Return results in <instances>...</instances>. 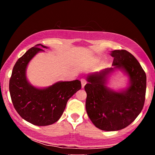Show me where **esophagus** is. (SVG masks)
<instances>
[{
    "label": "esophagus",
    "mask_w": 155,
    "mask_h": 155,
    "mask_svg": "<svg viewBox=\"0 0 155 155\" xmlns=\"http://www.w3.org/2000/svg\"><path fill=\"white\" fill-rule=\"evenodd\" d=\"M81 85H82V87L83 88L84 86H85V85L86 84V80L85 78H81Z\"/></svg>",
    "instance_id": "1"
}]
</instances>
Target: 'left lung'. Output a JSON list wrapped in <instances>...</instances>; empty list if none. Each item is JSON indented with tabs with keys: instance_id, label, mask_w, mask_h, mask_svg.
<instances>
[{
	"instance_id": "obj_1",
	"label": "left lung",
	"mask_w": 155,
	"mask_h": 155,
	"mask_svg": "<svg viewBox=\"0 0 155 155\" xmlns=\"http://www.w3.org/2000/svg\"><path fill=\"white\" fill-rule=\"evenodd\" d=\"M113 68L89 75L85 85V108L91 121L99 129L121 130L135 120L145 102L146 75L135 57L126 50H115ZM123 69L130 78L127 90L117 93L105 85L106 78L114 69Z\"/></svg>"
}]
</instances>
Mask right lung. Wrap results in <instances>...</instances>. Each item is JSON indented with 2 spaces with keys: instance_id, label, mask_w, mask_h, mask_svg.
Returning <instances> with one entry per match:
<instances>
[{
  "instance_id": "obj_1",
  "label": "right lung",
  "mask_w": 155,
  "mask_h": 155,
  "mask_svg": "<svg viewBox=\"0 0 155 155\" xmlns=\"http://www.w3.org/2000/svg\"><path fill=\"white\" fill-rule=\"evenodd\" d=\"M37 44L18 59L9 80V92L15 109L26 121L37 126H47L56 122L64 113L70 98L81 90L78 80L59 81L50 87L39 89L28 82L26 68L31 59L40 51Z\"/></svg>"
}]
</instances>
